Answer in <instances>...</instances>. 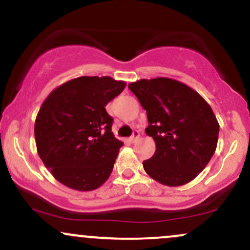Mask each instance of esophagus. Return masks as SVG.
Masks as SVG:
<instances>
[{"label": "esophagus", "instance_id": "esophagus-1", "mask_svg": "<svg viewBox=\"0 0 250 250\" xmlns=\"http://www.w3.org/2000/svg\"><path fill=\"white\" fill-rule=\"evenodd\" d=\"M139 139H140V133H139V131H137V130H135L134 133H133V135H131V136H130V139H129V140H130V141L133 142V143H135Z\"/></svg>", "mask_w": 250, "mask_h": 250}]
</instances>
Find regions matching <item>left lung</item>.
Returning a JSON list of instances; mask_svg holds the SVG:
<instances>
[{"instance_id":"obj_1","label":"left lung","mask_w":250,"mask_h":250,"mask_svg":"<svg viewBox=\"0 0 250 250\" xmlns=\"http://www.w3.org/2000/svg\"><path fill=\"white\" fill-rule=\"evenodd\" d=\"M147 111L146 133L156 145L143 161L151 179L168 187L190 182L213 157L220 125L199 93L168 77L140 80L128 85Z\"/></svg>"}]
</instances>
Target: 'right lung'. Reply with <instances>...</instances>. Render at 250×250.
<instances>
[{"mask_svg": "<svg viewBox=\"0 0 250 250\" xmlns=\"http://www.w3.org/2000/svg\"><path fill=\"white\" fill-rule=\"evenodd\" d=\"M125 82L81 76L54 89L36 116V148L53 176L71 189L101 187L113 171L123 142L115 139L105 105Z\"/></svg>", "mask_w": 250, "mask_h": 250, "instance_id": "1", "label": "right lung"}]
</instances>
